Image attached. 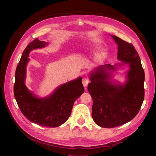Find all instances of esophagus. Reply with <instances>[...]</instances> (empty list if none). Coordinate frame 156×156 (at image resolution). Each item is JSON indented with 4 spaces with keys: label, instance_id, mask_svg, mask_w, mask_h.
I'll use <instances>...</instances> for the list:
<instances>
[{
    "label": "esophagus",
    "instance_id": "obj_1",
    "mask_svg": "<svg viewBox=\"0 0 156 156\" xmlns=\"http://www.w3.org/2000/svg\"><path fill=\"white\" fill-rule=\"evenodd\" d=\"M89 82H90V80H89L88 77L85 76V77L83 78V79H82V83H83V86L85 87V88L87 87V85L88 84Z\"/></svg>",
    "mask_w": 156,
    "mask_h": 156
}]
</instances>
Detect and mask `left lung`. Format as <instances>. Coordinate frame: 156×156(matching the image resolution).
I'll return each mask as SVG.
<instances>
[{"label": "left lung", "instance_id": "1", "mask_svg": "<svg viewBox=\"0 0 156 156\" xmlns=\"http://www.w3.org/2000/svg\"><path fill=\"white\" fill-rule=\"evenodd\" d=\"M118 59L129 65L125 85L111 81L105 68L115 70L111 64L100 66L90 75L88 91L93 99L92 116L95 123L111 128L124 125L133 119L140 111L144 99L145 73L140 58L134 46L116 36Z\"/></svg>", "mask_w": 156, "mask_h": 156}]
</instances>
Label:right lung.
<instances>
[{
  "mask_svg": "<svg viewBox=\"0 0 156 156\" xmlns=\"http://www.w3.org/2000/svg\"><path fill=\"white\" fill-rule=\"evenodd\" d=\"M46 45L45 42L35 38L24 48L15 73L14 94L22 114L29 121L42 126L55 128L68 120L74 102L85 89L80 77L61 85L52 95L44 99H38L28 90L24 80L29 52Z\"/></svg>",
  "mask_w": 156,
  "mask_h": 156,
  "instance_id": "1",
  "label": "right lung"
}]
</instances>
